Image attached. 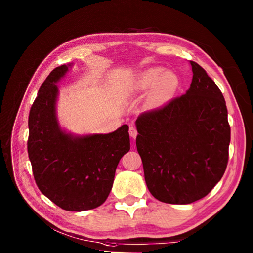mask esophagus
Segmentation results:
<instances>
[{"label":"esophagus","instance_id":"obj_1","mask_svg":"<svg viewBox=\"0 0 253 253\" xmlns=\"http://www.w3.org/2000/svg\"><path fill=\"white\" fill-rule=\"evenodd\" d=\"M129 135L131 138H136L137 136V130L134 126H129Z\"/></svg>","mask_w":253,"mask_h":253}]
</instances>
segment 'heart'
<instances>
[{
    "label": "heart",
    "instance_id": "1",
    "mask_svg": "<svg viewBox=\"0 0 253 253\" xmlns=\"http://www.w3.org/2000/svg\"><path fill=\"white\" fill-rule=\"evenodd\" d=\"M178 87L177 76L172 71H166L162 67H153L143 71L130 84V90L134 92L146 91L153 88L147 99L149 109L163 107L172 99Z\"/></svg>",
    "mask_w": 253,
    "mask_h": 253
}]
</instances>
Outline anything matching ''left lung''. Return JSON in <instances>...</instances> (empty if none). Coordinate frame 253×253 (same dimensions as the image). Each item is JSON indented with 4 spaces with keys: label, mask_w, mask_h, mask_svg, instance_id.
I'll list each match as a JSON object with an SVG mask.
<instances>
[{
    "label": "left lung",
    "mask_w": 253,
    "mask_h": 253,
    "mask_svg": "<svg viewBox=\"0 0 253 253\" xmlns=\"http://www.w3.org/2000/svg\"><path fill=\"white\" fill-rule=\"evenodd\" d=\"M191 87L162 109L137 118L136 146L154 198L190 204L219 183L229 158L230 126L223 95L202 67L190 61Z\"/></svg>",
    "instance_id": "8db88e82"
}]
</instances>
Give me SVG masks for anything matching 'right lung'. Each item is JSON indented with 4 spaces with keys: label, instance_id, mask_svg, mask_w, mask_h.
I'll use <instances>...</instances> for the list:
<instances>
[{
    "label": "right lung",
    "instance_id": "obj_1",
    "mask_svg": "<svg viewBox=\"0 0 253 253\" xmlns=\"http://www.w3.org/2000/svg\"><path fill=\"white\" fill-rule=\"evenodd\" d=\"M72 63L50 72L29 115L28 153L34 179L66 211H87L105 202L121 158L130 149L128 126L109 134L76 135L60 126L58 83Z\"/></svg>",
    "mask_w": 253,
    "mask_h": 253
}]
</instances>
